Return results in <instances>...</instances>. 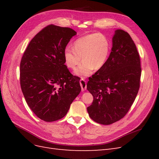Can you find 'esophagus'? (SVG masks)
<instances>
[{"mask_svg": "<svg viewBox=\"0 0 159 159\" xmlns=\"http://www.w3.org/2000/svg\"><path fill=\"white\" fill-rule=\"evenodd\" d=\"M80 84L81 88V91H85L87 88V84H86V81L84 79L81 78L80 81Z\"/></svg>", "mask_w": 159, "mask_h": 159, "instance_id": "1", "label": "esophagus"}]
</instances>
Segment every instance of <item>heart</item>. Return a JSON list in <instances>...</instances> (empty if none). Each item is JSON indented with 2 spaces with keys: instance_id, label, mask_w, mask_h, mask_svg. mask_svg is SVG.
<instances>
[{
  "instance_id": "b5f03b06",
  "label": "heart",
  "mask_w": 159,
  "mask_h": 159,
  "mask_svg": "<svg viewBox=\"0 0 159 159\" xmlns=\"http://www.w3.org/2000/svg\"><path fill=\"white\" fill-rule=\"evenodd\" d=\"M110 52V43L102 34H91L77 39L73 48H66L64 57L66 65L75 69L81 61L83 62L74 71L75 75L85 78L99 70L106 63Z\"/></svg>"
}]
</instances>
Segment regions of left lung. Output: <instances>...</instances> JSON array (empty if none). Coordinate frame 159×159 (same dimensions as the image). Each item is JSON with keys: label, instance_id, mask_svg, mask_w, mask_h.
<instances>
[{"label": "left lung", "instance_id": "1", "mask_svg": "<svg viewBox=\"0 0 159 159\" xmlns=\"http://www.w3.org/2000/svg\"><path fill=\"white\" fill-rule=\"evenodd\" d=\"M141 75L140 57L133 40L127 32L116 30L106 63L87 84L93 97L87 108L90 118L102 125L122 119L136 98Z\"/></svg>", "mask_w": 159, "mask_h": 159}]
</instances>
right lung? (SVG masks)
I'll return each mask as SVG.
<instances>
[{
  "label": "right lung",
  "mask_w": 159,
  "mask_h": 159,
  "mask_svg": "<svg viewBox=\"0 0 159 159\" xmlns=\"http://www.w3.org/2000/svg\"><path fill=\"white\" fill-rule=\"evenodd\" d=\"M73 29L49 25L30 42L20 66L21 89L28 106L46 122L63 118L80 91L78 77L65 65L64 53Z\"/></svg>",
  "instance_id": "obj_1"
}]
</instances>
